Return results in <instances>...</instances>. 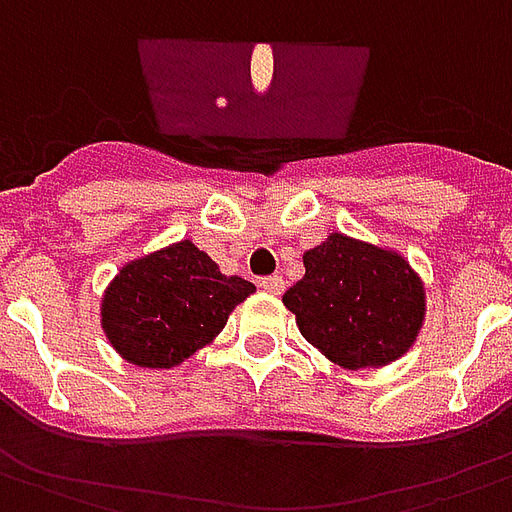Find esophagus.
Listing matches in <instances>:
<instances>
[{"mask_svg":"<svg viewBox=\"0 0 512 512\" xmlns=\"http://www.w3.org/2000/svg\"><path fill=\"white\" fill-rule=\"evenodd\" d=\"M259 286L264 289V292L281 294L283 292V278H281V275H270V278H261Z\"/></svg>","mask_w":512,"mask_h":512,"instance_id":"1","label":"esophagus"}]
</instances>
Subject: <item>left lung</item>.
I'll list each match as a JSON object with an SVG mask.
<instances>
[{
    "mask_svg": "<svg viewBox=\"0 0 512 512\" xmlns=\"http://www.w3.org/2000/svg\"><path fill=\"white\" fill-rule=\"evenodd\" d=\"M302 264L283 305L330 363L384 368L412 349L425 322V283L406 256L333 231L302 253Z\"/></svg>",
    "mask_w": 512,
    "mask_h": 512,
    "instance_id": "obj_1",
    "label": "left lung"
}]
</instances>
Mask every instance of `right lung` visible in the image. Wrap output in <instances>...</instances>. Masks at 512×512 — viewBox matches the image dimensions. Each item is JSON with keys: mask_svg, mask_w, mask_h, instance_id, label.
<instances>
[{"mask_svg": "<svg viewBox=\"0 0 512 512\" xmlns=\"http://www.w3.org/2000/svg\"><path fill=\"white\" fill-rule=\"evenodd\" d=\"M253 292L193 240H179L122 264L100 297V327L125 363L174 368L215 341Z\"/></svg>", "mask_w": 512, "mask_h": 512, "instance_id": "obj_1", "label": "right lung"}]
</instances>
